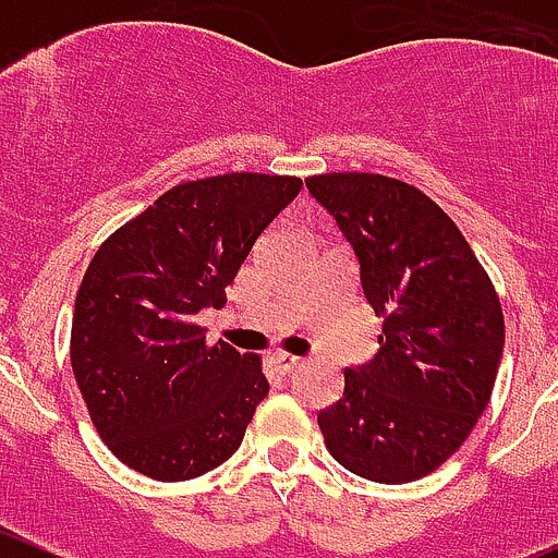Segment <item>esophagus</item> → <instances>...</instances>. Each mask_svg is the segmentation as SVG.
I'll use <instances>...</instances> for the list:
<instances>
[{
  "instance_id": "esophagus-1",
  "label": "esophagus",
  "mask_w": 558,
  "mask_h": 558,
  "mask_svg": "<svg viewBox=\"0 0 558 558\" xmlns=\"http://www.w3.org/2000/svg\"><path fill=\"white\" fill-rule=\"evenodd\" d=\"M272 364L286 375V373H294V369H298L300 359L298 355H289V353H272Z\"/></svg>"
}]
</instances>
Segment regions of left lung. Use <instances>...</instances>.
Returning <instances> with one entry per match:
<instances>
[{"instance_id": "1", "label": "left lung", "mask_w": 558, "mask_h": 558, "mask_svg": "<svg viewBox=\"0 0 558 558\" xmlns=\"http://www.w3.org/2000/svg\"><path fill=\"white\" fill-rule=\"evenodd\" d=\"M359 260L384 316L373 361L344 369V395L316 414L330 456L378 484L445 464L489 403L504 311L453 219L420 189L369 172L305 180Z\"/></svg>"}]
</instances>
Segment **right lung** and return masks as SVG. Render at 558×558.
<instances>
[{"mask_svg": "<svg viewBox=\"0 0 558 558\" xmlns=\"http://www.w3.org/2000/svg\"><path fill=\"white\" fill-rule=\"evenodd\" d=\"M300 178L233 172L160 194L97 250L74 300L72 369L94 428L119 461L189 481L239 450L269 384L260 359L194 325Z\"/></svg>", "mask_w": 558, "mask_h": 558, "instance_id": "add662e5", "label": "right lung"}]
</instances>
